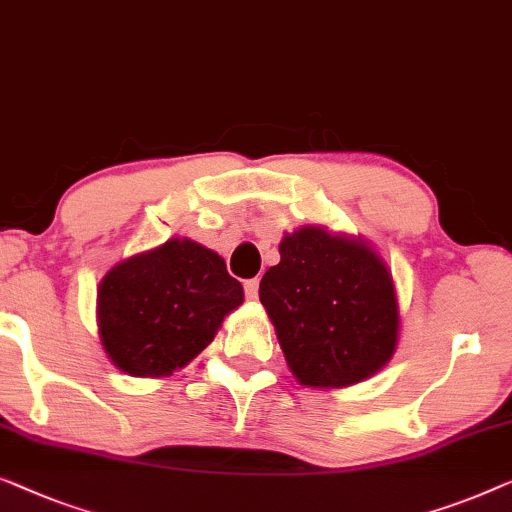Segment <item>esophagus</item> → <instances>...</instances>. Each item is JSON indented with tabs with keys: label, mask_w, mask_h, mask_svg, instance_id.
I'll return each mask as SVG.
<instances>
[{
	"label": "esophagus",
	"mask_w": 512,
	"mask_h": 512,
	"mask_svg": "<svg viewBox=\"0 0 512 512\" xmlns=\"http://www.w3.org/2000/svg\"><path fill=\"white\" fill-rule=\"evenodd\" d=\"M244 295H247V300H256L258 298V279H247V281H244Z\"/></svg>",
	"instance_id": "34e87169"
}]
</instances>
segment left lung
<instances>
[{
    "instance_id": "8db88e82",
    "label": "left lung",
    "mask_w": 512,
    "mask_h": 512,
    "mask_svg": "<svg viewBox=\"0 0 512 512\" xmlns=\"http://www.w3.org/2000/svg\"><path fill=\"white\" fill-rule=\"evenodd\" d=\"M279 256L258 298L295 379L339 388L379 372L399 330L395 286L381 258L314 226L286 235Z\"/></svg>"
}]
</instances>
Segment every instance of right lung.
Returning <instances> with one entry per match:
<instances>
[{
  "instance_id": "add662e5",
  "label": "right lung",
  "mask_w": 512,
  "mask_h": 512,
  "mask_svg": "<svg viewBox=\"0 0 512 512\" xmlns=\"http://www.w3.org/2000/svg\"><path fill=\"white\" fill-rule=\"evenodd\" d=\"M244 291L212 249L168 240L115 265L99 286V335L131 376H164L212 342Z\"/></svg>"
}]
</instances>
